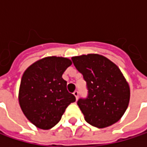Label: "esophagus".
<instances>
[{
  "label": "esophagus",
  "instance_id": "esophagus-1",
  "mask_svg": "<svg viewBox=\"0 0 147 147\" xmlns=\"http://www.w3.org/2000/svg\"><path fill=\"white\" fill-rule=\"evenodd\" d=\"M74 96L76 97V100H77V99H78V94H79V93H78V91H75L73 93Z\"/></svg>",
  "mask_w": 147,
  "mask_h": 147
}]
</instances>
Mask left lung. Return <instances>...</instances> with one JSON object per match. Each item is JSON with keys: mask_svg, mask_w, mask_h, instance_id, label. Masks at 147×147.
I'll list each match as a JSON object with an SVG mask.
<instances>
[{"mask_svg": "<svg viewBox=\"0 0 147 147\" xmlns=\"http://www.w3.org/2000/svg\"><path fill=\"white\" fill-rule=\"evenodd\" d=\"M71 59L87 82L88 98L77 101L86 122L104 129L119 121L129 106L130 88L117 65L97 53Z\"/></svg>", "mask_w": 147, "mask_h": 147, "instance_id": "left-lung-1", "label": "left lung"}]
</instances>
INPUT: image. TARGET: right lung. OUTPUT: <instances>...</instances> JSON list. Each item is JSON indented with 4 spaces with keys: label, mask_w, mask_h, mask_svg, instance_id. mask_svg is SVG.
<instances>
[{
    "label": "right lung",
    "mask_w": 147,
    "mask_h": 147,
    "mask_svg": "<svg viewBox=\"0 0 147 147\" xmlns=\"http://www.w3.org/2000/svg\"><path fill=\"white\" fill-rule=\"evenodd\" d=\"M71 64L68 58L46 57L33 63L23 74L18 103L26 118L36 128L49 129L55 126L67 106L76 101L62 78Z\"/></svg>",
    "instance_id": "1"
}]
</instances>
